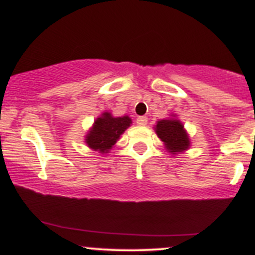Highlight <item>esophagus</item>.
I'll use <instances>...</instances> for the list:
<instances>
[{
  "label": "esophagus",
  "instance_id": "34e87169",
  "mask_svg": "<svg viewBox=\"0 0 255 255\" xmlns=\"http://www.w3.org/2000/svg\"><path fill=\"white\" fill-rule=\"evenodd\" d=\"M146 124H147V118H146V116H139V118L136 119L137 126H145Z\"/></svg>",
  "mask_w": 255,
  "mask_h": 255
}]
</instances>
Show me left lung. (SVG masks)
I'll use <instances>...</instances> for the list:
<instances>
[{"label": "left lung", "mask_w": 255, "mask_h": 255, "mask_svg": "<svg viewBox=\"0 0 255 255\" xmlns=\"http://www.w3.org/2000/svg\"><path fill=\"white\" fill-rule=\"evenodd\" d=\"M156 133L171 153H176V152H181L188 148V135H187L186 130L183 129L182 124L178 120H160L157 122Z\"/></svg>", "instance_id": "obj_1"}]
</instances>
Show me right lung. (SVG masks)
<instances>
[{"mask_svg":"<svg viewBox=\"0 0 255 255\" xmlns=\"http://www.w3.org/2000/svg\"><path fill=\"white\" fill-rule=\"evenodd\" d=\"M131 120L128 116L113 118L110 113H104L102 118L95 121L92 129L87 134L86 142L95 151L108 153V151L116 144L118 139L129 127Z\"/></svg>","mask_w":255,"mask_h":255,"instance_id":"add662e5","label":"right lung"}]
</instances>
